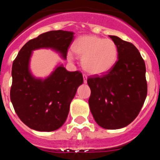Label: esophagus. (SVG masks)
<instances>
[{"label": "esophagus", "mask_w": 160, "mask_h": 160, "mask_svg": "<svg viewBox=\"0 0 160 160\" xmlns=\"http://www.w3.org/2000/svg\"><path fill=\"white\" fill-rule=\"evenodd\" d=\"M83 82L84 83H86L87 82V76L86 74H83Z\"/></svg>", "instance_id": "34e87169"}]
</instances>
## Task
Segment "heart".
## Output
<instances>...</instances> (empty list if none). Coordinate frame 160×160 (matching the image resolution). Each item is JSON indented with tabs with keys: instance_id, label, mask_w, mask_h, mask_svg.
I'll list each match as a JSON object with an SVG mask.
<instances>
[{
	"instance_id": "heart-1",
	"label": "heart",
	"mask_w": 160,
	"mask_h": 160,
	"mask_svg": "<svg viewBox=\"0 0 160 160\" xmlns=\"http://www.w3.org/2000/svg\"><path fill=\"white\" fill-rule=\"evenodd\" d=\"M72 50L81 57V64L86 72L98 75L108 72L114 66L118 58L117 46L111 39L95 35L79 37L72 44ZM69 60H73L72 52L68 53Z\"/></svg>"
}]
</instances>
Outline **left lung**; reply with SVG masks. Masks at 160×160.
Listing matches in <instances>:
<instances>
[{
    "mask_svg": "<svg viewBox=\"0 0 160 160\" xmlns=\"http://www.w3.org/2000/svg\"><path fill=\"white\" fill-rule=\"evenodd\" d=\"M118 48V60L102 76L87 80L89 108L95 122L106 129H118L138 115L148 93L146 67L132 43L110 35Z\"/></svg>",
    "mask_w": 160,
    "mask_h": 160,
    "instance_id": "obj_1",
    "label": "left lung"
}]
</instances>
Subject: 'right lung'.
Masks as SVG:
<instances>
[{
  "instance_id": "obj_1",
  "label": "right lung",
  "mask_w": 160,
  "mask_h": 160,
  "mask_svg": "<svg viewBox=\"0 0 160 160\" xmlns=\"http://www.w3.org/2000/svg\"><path fill=\"white\" fill-rule=\"evenodd\" d=\"M74 34L58 30L40 34L23 46L12 63L11 102L20 120L36 131H55L65 123L70 104L83 78L80 71L70 72L62 64L47 78H35L30 70L32 52L51 49L65 60Z\"/></svg>"
}]
</instances>
